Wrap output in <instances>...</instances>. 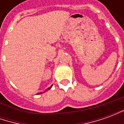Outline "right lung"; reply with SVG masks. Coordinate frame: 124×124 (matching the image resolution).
<instances>
[{
    "mask_svg": "<svg viewBox=\"0 0 124 124\" xmlns=\"http://www.w3.org/2000/svg\"><path fill=\"white\" fill-rule=\"evenodd\" d=\"M52 86H50V88H48V90H50V89L51 88H52ZM41 93H42V92H41Z\"/></svg>",
    "mask_w": 124,
    "mask_h": 124,
    "instance_id": "add662e5",
    "label": "right lung"
}]
</instances>
